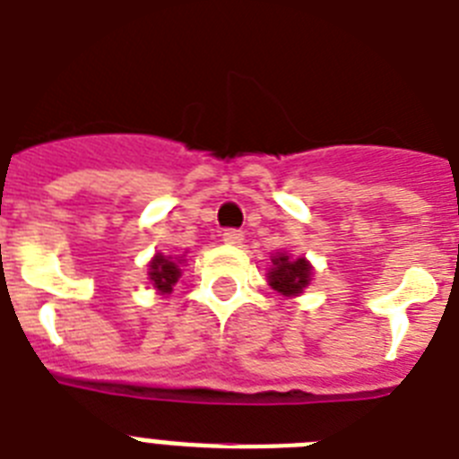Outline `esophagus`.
<instances>
[{"label":"esophagus","instance_id":"1","mask_svg":"<svg viewBox=\"0 0 459 459\" xmlns=\"http://www.w3.org/2000/svg\"><path fill=\"white\" fill-rule=\"evenodd\" d=\"M222 241H225L227 246H241V241H244V232H241V230H232V227H230V230H225V232H222Z\"/></svg>","mask_w":459,"mask_h":459}]
</instances>
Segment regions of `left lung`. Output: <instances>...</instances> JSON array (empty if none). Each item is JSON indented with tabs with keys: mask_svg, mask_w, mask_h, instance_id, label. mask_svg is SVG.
Masks as SVG:
<instances>
[{
	"mask_svg": "<svg viewBox=\"0 0 459 459\" xmlns=\"http://www.w3.org/2000/svg\"><path fill=\"white\" fill-rule=\"evenodd\" d=\"M272 263H274L270 272L272 289L279 290L281 295L302 293V289L309 283V274H312V267L307 264L305 257L290 260L286 253H281V255H274Z\"/></svg>",
	"mask_w": 459,
	"mask_h": 459,
	"instance_id": "1",
	"label": "left lung"
}]
</instances>
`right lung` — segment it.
I'll return each mask as SVG.
<instances>
[{"mask_svg":"<svg viewBox=\"0 0 459 459\" xmlns=\"http://www.w3.org/2000/svg\"><path fill=\"white\" fill-rule=\"evenodd\" d=\"M178 260L166 255H154V260L150 263V281L154 283V289L161 290V293H170L173 286L180 279V267H178Z\"/></svg>","mask_w":459,"mask_h":459,"instance_id":"1","label":"right lung"}]
</instances>
